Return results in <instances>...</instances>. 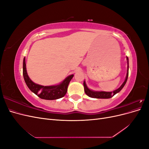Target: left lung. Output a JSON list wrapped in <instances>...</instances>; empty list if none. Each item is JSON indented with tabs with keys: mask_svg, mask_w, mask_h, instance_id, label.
Segmentation results:
<instances>
[{
	"mask_svg": "<svg viewBox=\"0 0 149 149\" xmlns=\"http://www.w3.org/2000/svg\"><path fill=\"white\" fill-rule=\"evenodd\" d=\"M127 58V74H126V77L124 80V83L122 84L120 86L114 91H111V92H107V91H93L92 89H90L88 86L86 84V81H84L83 85H84V92L86 94V95H88L90 97H93V98H97V99H109L112 97V96H114L116 94L118 93L121 91V89L124 88L125 86L126 82L127 81L128 78V75H129V59L128 57H126Z\"/></svg>",
	"mask_w": 149,
	"mask_h": 149,
	"instance_id": "8db88e82",
	"label": "left lung"
}]
</instances>
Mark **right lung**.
I'll return each mask as SVG.
<instances>
[{
    "label": "right lung",
    "instance_id": "right-lung-1",
    "mask_svg": "<svg viewBox=\"0 0 149 149\" xmlns=\"http://www.w3.org/2000/svg\"><path fill=\"white\" fill-rule=\"evenodd\" d=\"M23 76L25 82L31 92L43 100H55L63 97L68 89V86L74 74H71L66 77L61 83L53 86H42L36 84L30 79L26 72L25 58L23 61Z\"/></svg>",
    "mask_w": 149,
    "mask_h": 149
}]
</instances>
